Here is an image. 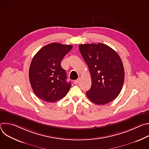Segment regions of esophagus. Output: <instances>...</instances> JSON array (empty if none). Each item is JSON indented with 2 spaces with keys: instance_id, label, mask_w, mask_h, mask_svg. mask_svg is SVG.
I'll list each match as a JSON object with an SVG mask.
<instances>
[{
  "instance_id": "esophagus-1",
  "label": "esophagus",
  "mask_w": 149,
  "mask_h": 149,
  "mask_svg": "<svg viewBox=\"0 0 149 149\" xmlns=\"http://www.w3.org/2000/svg\"><path fill=\"white\" fill-rule=\"evenodd\" d=\"M78 82H79V80H78V79L75 80V81H74V82H73V83H74V84H77Z\"/></svg>"
}]
</instances>
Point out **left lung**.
Here are the masks:
<instances>
[{
  "label": "left lung",
  "instance_id": "1",
  "mask_svg": "<svg viewBox=\"0 0 149 149\" xmlns=\"http://www.w3.org/2000/svg\"><path fill=\"white\" fill-rule=\"evenodd\" d=\"M79 49L88 65L91 77L87 97L97 105H104L116 98L124 80L122 61L111 48L98 43L81 44Z\"/></svg>",
  "mask_w": 149,
  "mask_h": 149
}]
</instances>
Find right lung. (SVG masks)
<instances>
[{
	"label": "right lung",
	"instance_id": "add662e5",
	"mask_svg": "<svg viewBox=\"0 0 149 149\" xmlns=\"http://www.w3.org/2000/svg\"><path fill=\"white\" fill-rule=\"evenodd\" d=\"M72 46L49 44L42 47L34 56L30 65L29 76L32 88L40 99L54 102L64 97L71 83L66 81V71L61 62Z\"/></svg>",
	"mask_w": 149,
	"mask_h": 149
}]
</instances>
